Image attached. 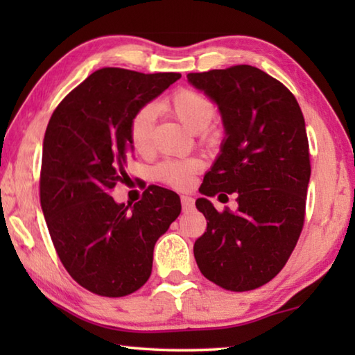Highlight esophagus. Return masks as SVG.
<instances>
[{"label": "esophagus", "mask_w": 355, "mask_h": 355, "mask_svg": "<svg viewBox=\"0 0 355 355\" xmlns=\"http://www.w3.org/2000/svg\"><path fill=\"white\" fill-rule=\"evenodd\" d=\"M182 205H183V211H192L194 209V199L189 196H182Z\"/></svg>", "instance_id": "34e87169"}]
</instances>
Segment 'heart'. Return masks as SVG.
<instances>
[{
  "mask_svg": "<svg viewBox=\"0 0 355 355\" xmlns=\"http://www.w3.org/2000/svg\"><path fill=\"white\" fill-rule=\"evenodd\" d=\"M164 111L171 112L180 123L191 133H205V130L214 117V106L205 95L196 91H178L173 94L171 100L161 105ZM155 107L147 105L135 114L130 125L131 144L136 152H146L152 142V128L155 120ZM196 163H175V161H164L155 169V175L164 183L172 186H184L191 182L192 172L196 171Z\"/></svg>",
  "mask_w": 355,
  "mask_h": 355,
  "instance_id": "obj_1",
  "label": "heart"
}]
</instances>
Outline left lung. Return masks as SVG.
<instances>
[{"label": "left lung", "instance_id": "1", "mask_svg": "<svg viewBox=\"0 0 355 355\" xmlns=\"http://www.w3.org/2000/svg\"><path fill=\"white\" fill-rule=\"evenodd\" d=\"M188 83L216 103L225 137L203 178L196 207L207 232L194 244L200 272L230 291L268 284L290 258L304 225L310 182L305 120L284 84L252 65L189 73ZM239 194L235 214L207 200Z\"/></svg>", "mask_w": 355, "mask_h": 355}]
</instances>
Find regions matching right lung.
<instances>
[{"label":"right lung","instance_id":"1","mask_svg":"<svg viewBox=\"0 0 355 355\" xmlns=\"http://www.w3.org/2000/svg\"><path fill=\"white\" fill-rule=\"evenodd\" d=\"M180 73L101 69L65 97L48 122L40 205L67 272L106 297L135 293L152 274L153 249L182 211L175 192L152 186L133 207L110 196L125 178L135 114Z\"/></svg>","mask_w":355,"mask_h":355}]
</instances>
